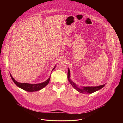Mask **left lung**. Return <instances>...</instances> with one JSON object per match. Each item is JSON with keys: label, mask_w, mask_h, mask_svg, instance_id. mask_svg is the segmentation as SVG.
Here are the masks:
<instances>
[{"label": "left lung", "mask_w": 123, "mask_h": 123, "mask_svg": "<svg viewBox=\"0 0 123 123\" xmlns=\"http://www.w3.org/2000/svg\"><path fill=\"white\" fill-rule=\"evenodd\" d=\"M70 77H71V73H70L69 68H68V80L70 83V84H71L72 86L74 87V89H75L77 91H78L79 92L81 93L91 94V93H93L103 88V87L105 86V84H104V85H100L97 86H79L71 79Z\"/></svg>", "instance_id": "obj_1"}]
</instances>
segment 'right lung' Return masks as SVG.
Instances as JSON below:
<instances>
[{"label": "right lung", "mask_w": 123, "mask_h": 123, "mask_svg": "<svg viewBox=\"0 0 123 123\" xmlns=\"http://www.w3.org/2000/svg\"><path fill=\"white\" fill-rule=\"evenodd\" d=\"M56 67V65L55 66L54 68L52 69V71H53L55 69ZM10 76L13 81V82L15 83V84L19 87H20V89L26 91L27 92H37L38 91H39L43 88L45 86H46L49 83V81L50 79V75L49 77V78L45 82L38 83V84H29L27 83H20L16 81L12 76V75L10 74Z\"/></svg>", "instance_id": "obj_1"}]
</instances>
